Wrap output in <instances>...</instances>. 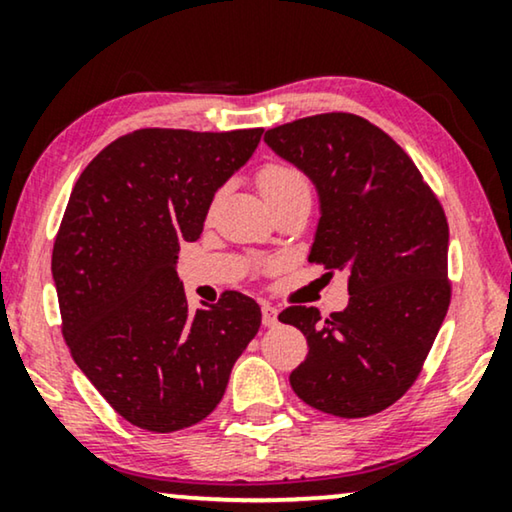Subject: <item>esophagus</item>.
Returning a JSON list of instances; mask_svg holds the SVG:
<instances>
[{
	"label": "esophagus",
	"instance_id": "34e87169",
	"mask_svg": "<svg viewBox=\"0 0 512 512\" xmlns=\"http://www.w3.org/2000/svg\"><path fill=\"white\" fill-rule=\"evenodd\" d=\"M261 312H263V326H268V328L277 326V307L263 305Z\"/></svg>",
	"mask_w": 512,
	"mask_h": 512
}]
</instances>
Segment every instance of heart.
<instances>
[{
    "label": "heart",
    "instance_id": "obj_1",
    "mask_svg": "<svg viewBox=\"0 0 512 512\" xmlns=\"http://www.w3.org/2000/svg\"><path fill=\"white\" fill-rule=\"evenodd\" d=\"M258 184H261V191L265 193V198L268 200L286 191H293V188L310 186L303 174L291 165H268L261 172V177H258Z\"/></svg>",
    "mask_w": 512,
    "mask_h": 512
}]
</instances>
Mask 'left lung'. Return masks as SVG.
Masks as SVG:
<instances>
[{
	"mask_svg": "<svg viewBox=\"0 0 512 512\" xmlns=\"http://www.w3.org/2000/svg\"><path fill=\"white\" fill-rule=\"evenodd\" d=\"M265 144L317 186L310 261L349 275L342 312L279 314L310 347L291 387L326 415H375L417 380L450 307L443 207L408 153L361 116L298 118L265 132Z\"/></svg>",
	"mask_w": 512,
	"mask_h": 512,
	"instance_id": "1",
	"label": "left lung"
}]
</instances>
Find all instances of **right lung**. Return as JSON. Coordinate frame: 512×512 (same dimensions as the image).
Segmentation results:
<instances>
[{"label": "right lung", "mask_w": 512, "mask_h": 512, "mask_svg": "<svg viewBox=\"0 0 512 512\" xmlns=\"http://www.w3.org/2000/svg\"><path fill=\"white\" fill-rule=\"evenodd\" d=\"M263 128H144L118 137L81 172L53 244L62 335L76 366L123 419L172 433L205 419L261 328L237 291L188 310L177 275L214 193L240 170Z\"/></svg>", "instance_id": "add662e5"}]
</instances>
